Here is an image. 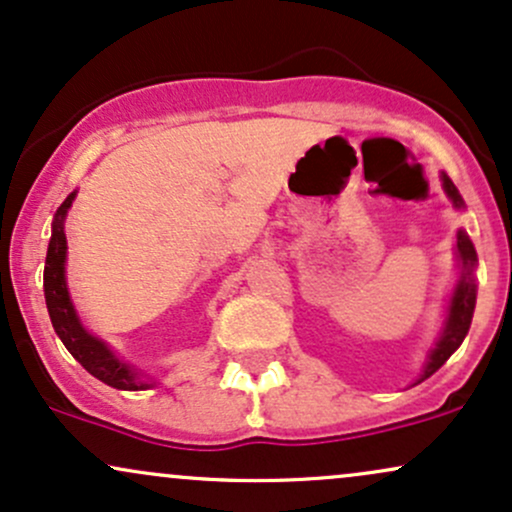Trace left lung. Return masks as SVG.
Returning a JSON list of instances; mask_svg holds the SVG:
<instances>
[{
	"instance_id": "left-lung-1",
	"label": "left lung",
	"mask_w": 512,
	"mask_h": 512,
	"mask_svg": "<svg viewBox=\"0 0 512 512\" xmlns=\"http://www.w3.org/2000/svg\"><path fill=\"white\" fill-rule=\"evenodd\" d=\"M443 189L450 196L455 208H462V196L455 189V184L450 182L448 174H443ZM458 258L462 263V275L458 287H455L453 302H450V311H448V323L446 330H443L441 340L436 342L434 352H431L429 362H426V369L419 383L424 378H429L431 374H436L443 364L448 362V357L453 354L465 340L467 330H470L472 323V314H474V304H477V285H474V266H477V251H474V244L470 242L465 230L458 232Z\"/></svg>"
}]
</instances>
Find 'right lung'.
I'll return each instance as SVG.
<instances>
[{
  "mask_svg": "<svg viewBox=\"0 0 512 512\" xmlns=\"http://www.w3.org/2000/svg\"><path fill=\"white\" fill-rule=\"evenodd\" d=\"M76 194L66 196V201L57 208L52 222V239L47 246V261H45V302L50 311L54 333L64 342L66 350L76 359L88 374H93L98 381L119 390H141L148 388L141 378H136L129 366L119 362L114 354L107 350L98 338L86 333V328L78 321L74 306H71L69 290H66L64 280V261H66V237H64V218L66 210L71 208Z\"/></svg>",
  "mask_w": 512,
  "mask_h": 512,
  "instance_id": "1",
  "label": "right lung"
}]
</instances>
